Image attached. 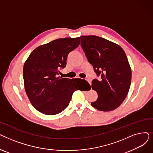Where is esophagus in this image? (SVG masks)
<instances>
[{"instance_id":"34e87169","label":"esophagus","mask_w":153,"mask_h":153,"mask_svg":"<svg viewBox=\"0 0 153 153\" xmlns=\"http://www.w3.org/2000/svg\"><path fill=\"white\" fill-rule=\"evenodd\" d=\"M87 82H89V83L91 85L92 84V82H91V79H89V78L87 79Z\"/></svg>"}]
</instances>
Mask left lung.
Segmentation results:
<instances>
[{"label": "left lung", "instance_id": "left-lung-1", "mask_svg": "<svg viewBox=\"0 0 153 153\" xmlns=\"http://www.w3.org/2000/svg\"><path fill=\"white\" fill-rule=\"evenodd\" d=\"M81 46L101 80L94 79L92 88L97 92L91 105L108 111L118 107L126 98L131 81V69L124 50L118 45L97 36H82Z\"/></svg>", "mask_w": 153, "mask_h": 153}]
</instances>
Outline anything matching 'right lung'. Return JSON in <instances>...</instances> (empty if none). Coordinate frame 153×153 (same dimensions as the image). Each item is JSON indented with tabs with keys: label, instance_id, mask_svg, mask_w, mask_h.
I'll list each match as a JSON object with an SVG mask.
<instances>
[{
	"label": "right lung",
	"instance_id": "1",
	"mask_svg": "<svg viewBox=\"0 0 153 153\" xmlns=\"http://www.w3.org/2000/svg\"><path fill=\"white\" fill-rule=\"evenodd\" d=\"M81 37L64 38L39 46L31 53L23 69L24 86L31 103L41 113L53 115L65 109L78 87L79 78L57 77L66 65L68 56L80 45ZM84 81L89 87V84ZM81 91V90H80Z\"/></svg>",
	"mask_w": 153,
	"mask_h": 153
}]
</instances>
